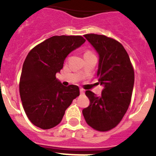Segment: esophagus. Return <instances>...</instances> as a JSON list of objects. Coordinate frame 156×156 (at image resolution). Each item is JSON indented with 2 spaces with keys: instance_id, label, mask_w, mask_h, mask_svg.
<instances>
[{
  "instance_id": "esophagus-1",
  "label": "esophagus",
  "mask_w": 156,
  "mask_h": 156,
  "mask_svg": "<svg viewBox=\"0 0 156 156\" xmlns=\"http://www.w3.org/2000/svg\"><path fill=\"white\" fill-rule=\"evenodd\" d=\"M80 91L81 94H84V90H83V89H82V88H80Z\"/></svg>"
}]
</instances>
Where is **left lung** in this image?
I'll return each mask as SVG.
<instances>
[{"mask_svg":"<svg viewBox=\"0 0 156 156\" xmlns=\"http://www.w3.org/2000/svg\"><path fill=\"white\" fill-rule=\"evenodd\" d=\"M83 37L98 54L97 76L103 90L100 96L87 90L90 102L83 109V115L92 128L107 131L119 124L127 111L134 84V72L120 43L104 35L90 34Z\"/></svg>","mask_w":156,"mask_h":156,"instance_id":"left-lung-1","label":"left lung"}]
</instances>
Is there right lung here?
<instances>
[{
  "label": "right lung",
  "mask_w": 156,
  "mask_h": 156,
  "mask_svg": "<svg viewBox=\"0 0 156 156\" xmlns=\"http://www.w3.org/2000/svg\"><path fill=\"white\" fill-rule=\"evenodd\" d=\"M85 42L81 36H54L29 52L23 63L19 93L31 122L44 129L57 126L66 108L80 95L76 85L56 79L69 54Z\"/></svg>",
  "instance_id": "add662e5"
}]
</instances>
